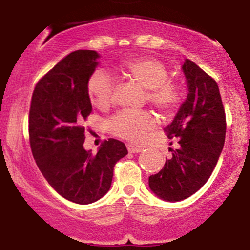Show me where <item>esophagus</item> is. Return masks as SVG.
Segmentation results:
<instances>
[{"instance_id": "34e87169", "label": "esophagus", "mask_w": 250, "mask_h": 250, "mask_svg": "<svg viewBox=\"0 0 250 250\" xmlns=\"http://www.w3.org/2000/svg\"><path fill=\"white\" fill-rule=\"evenodd\" d=\"M126 147H127L128 152H130V153H138V152H140V151H142V147L134 146V145H132V144H127V145H126Z\"/></svg>"}]
</instances>
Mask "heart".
<instances>
[{"label": "heart", "instance_id": "1", "mask_svg": "<svg viewBox=\"0 0 250 250\" xmlns=\"http://www.w3.org/2000/svg\"><path fill=\"white\" fill-rule=\"evenodd\" d=\"M123 72L128 80L146 89L147 102L165 114L173 113L183 99V89L177 81L169 79L167 67L151 57L130 59L123 63ZM114 81L108 73L98 69L89 77L87 93L91 103L99 110L111 105ZM155 119L146 111H123L112 118L111 132L131 142H140L155 127Z\"/></svg>", "mask_w": 250, "mask_h": 250}]
</instances>
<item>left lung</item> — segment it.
<instances>
[{"label":"left lung","mask_w":250,"mask_h":250,"mask_svg":"<svg viewBox=\"0 0 250 250\" xmlns=\"http://www.w3.org/2000/svg\"><path fill=\"white\" fill-rule=\"evenodd\" d=\"M182 71L188 97L164 128L170 139L177 138L178 148L158 173L148 177L151 191L169 202L186 200L207 183L226 139V113L216 81L189 59Z\"/></svg>","instance_id":"obj_1"}]
</instances>
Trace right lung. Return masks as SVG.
<instances>
[{"label": "right lung", "mask_w": 250, "mask_h": 250, "mask_svg": "<svg viewBox=\"0 0 250 250\" xmlns=\"http://www.w3.org/2000/svg\"><path fill=\"white\" fill-rule=\"evenodd\" d=\"M95 50H75L36 83L29 111V140L36 165L66 200L89 204L110 190L113 167L127 155L110 138L97 155L83 148V122L92 112L87 83L98 66Z\"/></svg>", "instance_id": "right-lung-1"}]
</instances>
